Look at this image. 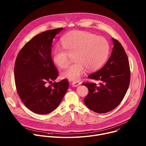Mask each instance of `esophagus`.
Masks as SVG:
<instances>
[{
    "label": "esophagus",
    "mask_w": 146,
    "mask_h": 146,
    "mask_svg": "<svg viewBox=\"0 0 146 146\" xmlns=\"http://www.w3.org/2000/svg\"><path fill=\"white\" fill-rule=\"evenodd\" d=\"M81 83L80 82H78V81H73L72 82V86L73 87H78L80 85Z\"/></svg>",
    "instance_id": "obj_1"
}]
</instances>
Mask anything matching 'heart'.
<instances>
[{
    "label": "heart",
    "instance_id": "1",
    "mask_svg": "<svg viewBox=\"0 0 146 146\" xmlns=\"http://www.w3.org/2000/svg\"><path fill=\"white\" fill-rule=\"evenodd\" d=\"M62 48H55L52 54L54 63L60 68H65L74 55V63L62 73V77L77 81L85 71H95L106 61L109 45L106 38L84 31H74L68 33L61 40Z\"/></svg>",
    "mask_w": 146,
    "mask_h": 146
}]
</instances>
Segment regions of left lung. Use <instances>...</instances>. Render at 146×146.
<instances>
[{
	"label": "left lung",
	"instance_id": "obj_1",
	"mask_svg": "<svg viewBox=\"0 0 146 146\" xmlns=\"http://www.w3.org/2000/svg\"><path fill=\"white\" fill-rule=\"evenodd\" d=\"M114 47L107 63L88 78L99 81V84L82 83L89 90L84 99L88 108L98 113H105L116 108L128 89L131 71L128 56L119 41L113 38Z\"/></svg>",
	"mask_w": 146,
	"mask_h": 146
}]
</instances>
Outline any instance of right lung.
Instances as JSON below:
<instances>
[{
	"mask_svg": "<svg viewBox=\"0 0 146 146\" xmlns=\"http://www.w3.org/2000/svg\"><path fill=\"white\" fill-rule=\"evenodd\" d=\"M63 28L34 36L18 52L14 65L17 93L25 106L38 114H47L60 104L69 83L67 79L52 82L59 72L51 57L53 38ZM48 84H51L48 86Z\"/></svg>",
	"mask_w": 146,
	"mask_h": 146,
	"instance_id": "obj_1",
	"label": "right lung"
}]
</instances>
